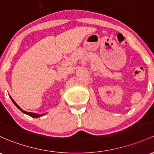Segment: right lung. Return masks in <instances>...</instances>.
I'll return each instance as SVG.
<instances>
[{
  "instance_id": "right-lung-1",
  "label": "right lung",
  "mask_w": 154,
  "mask_h": 154,
  "mask_svg": "<svg viewBox=\"0 0 154 154\" xmlns=\"http://www.w3.org/2000/svg\"><path fill=\"white\" fill-rule=\"evenodd\" d=\"M10 98H11V101H12V102L14 103V104L15 106H16L18 108V109H20V111H22V112H23V113H25V114H26V115H28V116H30V117H32V118H39V117H42V116H45V115H46L47 113H45V114H36V113H34V112H26V111H25V110H23V109H22L21 108H20V107L19 105H18L17 104L16 102H15V101L14 100V99H12V98L11 97V96H10Z\"/></svg>"
}]
</instances>
